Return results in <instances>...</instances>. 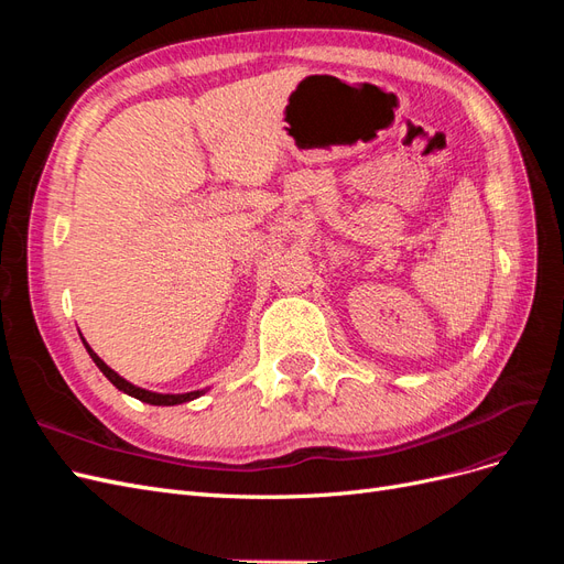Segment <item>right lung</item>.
Returning a JSON list of instances; mask_svg holds the SVG:
<instances>
[{
  "label": "right lung",
  "instance_id": "obj_1",
  "mask_svg": "<svg viewBox=\"0 0 564 564\" xmlns=\"http://www.w3.org/2000/svg\"><path fill=\"white\" fill-rule=\"evenodd\" d=\"M82 336V334H79ZM82 344H84V348H87V352L91 355V360L96 362V367L106 373V379L117 388V390H122V392H127V395H131V398H135V400H141V402H145V404H155V406H174V404H183V402H191V400H197V398H202L204 392H207L209 388H202V390H191V392H155V390H145V388H139V386H133V383H129L127 379H122L119 377V373L115 371V369H110L104 360H100V357L91 350V346L87 344V340H84V336H82Z\"/></svg>",
  "mask_w": 564,
  "mask_h": 564
}]
</instances>
